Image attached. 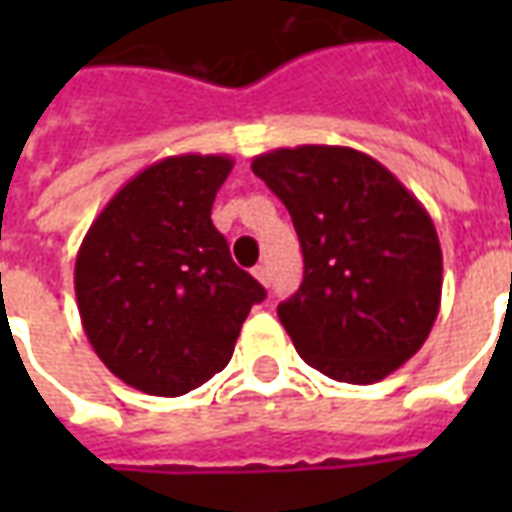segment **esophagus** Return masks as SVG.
Instances as JSON below:
<instances>
[{
  "instance_id": "34e87169",
  "label": "esophagus",
  "mask_w": 512,
  "mask_h": 512,
  "mask_svg": "<svg viewBox=\"0 0 512 512\" xmlns=\"http://www.w3.org/2000/svg\"><path fill=\"white\" fill-rule=\"evenodd\" d=\"M252 277L257 279V282H260V285H268V268L266 266H255L252 268Z\"/></svg>"
}]
</instances>
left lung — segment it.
<instances>
[{"instance_id": "1", "label": "left lung", "mask_w": 512, "mask_h": 512, "mask_svg": "<svg viewBox=\"0 0 512 512\" xmlns=\"http://www.w3.org/2000/svg\"><path fill=\"white\" fill-rule=\"evenodd\" d=\"M252 172L285 202L304 255L277 315L301 359L376 384L428 340L441 307V246L425 205L362 150L277 147Z\"/></svg>"}]
</instances>
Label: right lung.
Instances as JSON below:
<instances>
[{
  "mask_svg": "<svg viewBox=\"0 0 512 512\" xmlns=\"http://www.w3.org/2000/svg\"><path fill=\"white\" fill-rule=\"evenodd\" d=\"M230 156H167L128 180L84 235L73 288L87 340L123 384L178 397L227 367L263 285L213 227Z\"/></svg>",
  "mask_w": 512,
  "mask_h": 512,
  "instance_id": "1",
  "label": "right lung"
}]
</instances>
